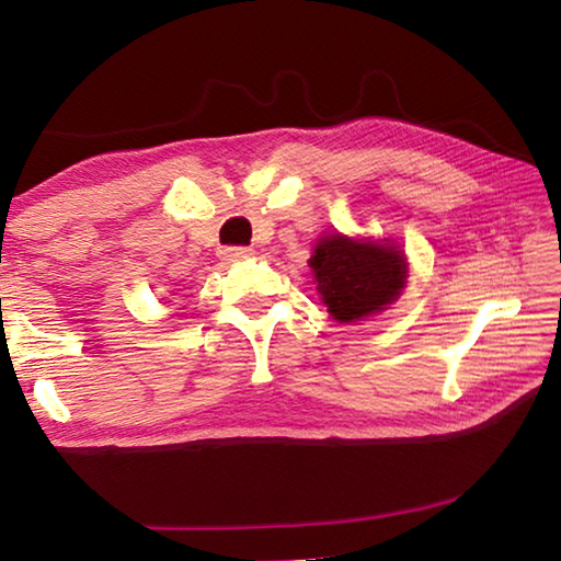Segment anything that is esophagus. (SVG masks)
Instances as JSON below:
<instances>
[{"instance_id": "esophagus-1", "label": "esophagus", "mask_w": 561, "mask_h": 561, "mask_svg": "<svg viewBox=\"0 0 561 561\" xmlns=\"http://www.w3.org/2000/svg\"><path fill=\"white\" fill-rule=\"evenodd\" d=\"M252 257V250L250 247H227V250H222V260L227 264H234V262H244Z\"/></svg>"}]
</instances>
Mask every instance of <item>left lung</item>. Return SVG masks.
I'll return each mask as SVG.
<instances>
[{
	"instance_id": "8db88e82",
	"label": "left lung",
	"mask_w": 561,
	"mask_h": 561,
	"mask_svg": "<svg viewBox=\"0 0 561 561\" xmlns=\"http://www.w3.org/2000/svg\"><path fill=\"white\" fill-rule=\"evenodd\" d=\"M319 299L339 324H354L388 309L408 282L401 244L331 232L319 237L309 260Z\"/></svg>"
}]
</instances>
